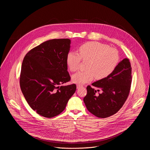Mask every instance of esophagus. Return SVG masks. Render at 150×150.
I'll return each instance as SVG.
<instances>
[{
	"mask_svg": "<svg viewBox=\"0 0 150 150\" xmlns=\"http://www.w3.org/2000/svg\"><path fill=\"white\" fill-rule=\"evenodd\" d=\"M83 86L82 85H79V84H78L77 85H76V87H77V88L78 89V88H81V87H82Z\"/></svg>",
	"mask_w": 150,
	"mask_h": 150,
	"instance_id": "34e87169",
	"label": "esophagus"
}]
</instances>
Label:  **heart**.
I'll return each mask as SVG.
<instances>
[{
	"label": "heart",
	"mask_w": 150,
	"mask_h": 150,
	"mask_svg": "<svg viewBox=\"0 0 150 150\" xmlns=\"http://www.w3.org/2000/svg\"><path fill=\"white\" fill-rule=\"evenodd\" d=\"M79 54L75 51L69 52L67 56V63L72 72L78 69L81 59L88 60L85 71H80L72 76V81L78 84L91 81L94 76L97 79L108 77L115 70L119 60L117 51L106 45L97 41L84 43L79 47Z\"/></svg>",
	"instance_id": "obj_1"
}]
</instances>
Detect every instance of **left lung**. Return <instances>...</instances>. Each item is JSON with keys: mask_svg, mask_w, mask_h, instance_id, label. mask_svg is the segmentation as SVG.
I'll list each match as a JSON object with an SVG mask.
<instances>
[{"mask_svg": "<svg viewBox=\"0 0 150 150\" xmlns=\"http://www.w3.org/2000/svg\"><path fill=\"white\" fill-rule=\"evenodd\" d=\"M132 68L129 60L125 58L118 63L114 72L105 78L100 79L92 85L101 90L97 91L90 85L83 102L88 110L94 116L105 118L116 113L126 101L129 94L132 82Z\"/></svg>", "mask_w": 150, "mask_h": 150, "instance_id": "left-lung-1", "label": "left lung"}]
</instances>
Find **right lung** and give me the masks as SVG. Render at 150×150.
<instances>
[{
    "label": "right lung",
    "mask_w": 150,
    "mask_h": 150,
    "mask_svg": "<svg viewBox=\"0 0 150 150\" xmlns=\"http://www.w3.org/2000/svg\"><path fill=\"white\" fill-rule=\"evenodd\" d=\"M71 40L52 39L33 48L21 67L20 87L28 104L38 115L51 118L65 110L76 86L70 81L67 56Z\"/></svg>",
    "instance_id": "right-lung-1"
}]
</instances>
